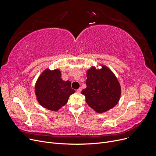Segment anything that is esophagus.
<instances>
[{
	"mask_svg": "<svg viewBox=\"0 0 156 156\" xmlns=\"http://www.w3.org/2000/svg\"><path fill=\"white\" fill-rule=\"evenodd\" d=\"M81 90H82V88H81H81H79V89L77 90V93H81Z\"/></svg>",
	"mask_w": 156,
	"mask_h": 156,
	"instance_id": "1",
	"label": "esophagus"
}]
</instances>
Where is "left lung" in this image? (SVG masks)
Segmentation results:
<instances>
[{
  "mask_svg": "<svg viewBox=\"0 0 156 156\" xmlns=\"http://www.w3.org/2000/svg\"><path fill=\"white\" fill-rule=\"evenodd\" d=\"M87 88L81 94L87 104L97 112H103L115 107L120 96V84L115 75L103 66L101 69L92 68L87 72Z\"/></svg>",
  "mask_w": 156,
  "mask_h": 156,
  "instance_id": "8db88e82",
  "label": "left lung"
}]
</instances>
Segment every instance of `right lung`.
Returning a JSON list of instances; mask_svg holds the SVG:
<instances>
[{"mask_svg": "<svg viewBox=\"0 0 156 156\" xmlns=\"http://www.w3.org/2000/svg\"><path fill=\"white\" fill-rule=\"evenodd\" d=\"M35 92L42 107L55 111L66 104L69 97L75 90L71 87L70 81L62 79L58 69H47L37 79Z\"/></svg>", "mask_w": 156, "mask_h": 156, "instance_id": "add662e5", "label": "right lung"}]
</instances>
